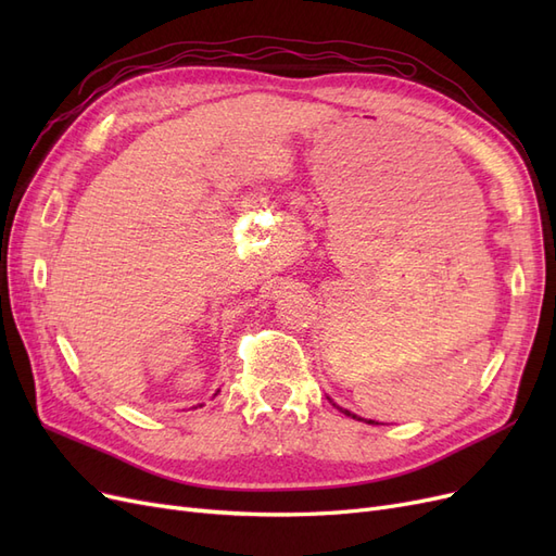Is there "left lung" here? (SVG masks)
Listing matches in <instances>:
<instances>
[{
  "mask_svg": "<svg viewBox=\"0 0 556 556\" xmlns=\"http://www.w3.org/2000/svg\"><path fill=\"white\" fill-rule=\"evenodd\" d=\"M341 410H343V408H341ZM343 413H345V415H352V413H348V410H343ZM352 417H357V415H352ZM368 425H374V422H371V419H368Z\"/></svg>",
  "mask_w": 556,
  "mask_h": 556,
  "instance_id": "left-lung-1",
  "label": "left lung"
}]
</instances>
